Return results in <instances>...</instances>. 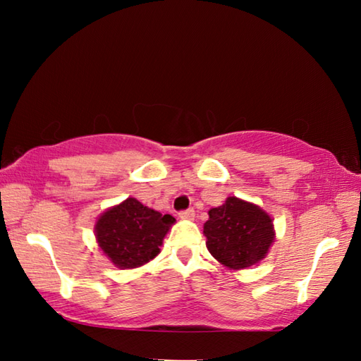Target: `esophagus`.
<instances>
[{"instance_id": "34e87169", "label": "esophagus", "mask_w": 361, "mask_h": 361, "mask_svg": "<svg viewBox=\"0 0 361 361\" xmlns=\"http://www.w3.org/2000/svg\"><path fill=\"white\" fill-rule=\"evenodd\" d=\"M180 218L181 219H194V209H186V210H181L180 213Z\"/></svg>"}]
</instances>
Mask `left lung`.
<instances>
[{
  "label": "left lung",
  "instance_id": "1",
  "mask_svg": "<svg viewBox=\"0 0 361 361\" xmlns=\"http://www.w3.org/2000/svg\"><path fill=\"white\" fill-rule=\"evenodd\" d=\"M204 234L213 258L231 269H245L269 252L274 224L258 205L228 197L223 205L209 212Z\"/></svg>",
  "mask_w": 361,
  "mask_h": 361
}]
</instances>
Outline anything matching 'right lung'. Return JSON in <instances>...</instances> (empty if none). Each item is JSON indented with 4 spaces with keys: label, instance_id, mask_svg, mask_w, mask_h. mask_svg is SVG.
I'll use <instances>...</instances> for the list:
<instances>
[{
    "label": "right lung",
    "instance_id": "1",
    "mask_svg": "<svg viewBox=\"0 0 361 361\" xmlns=\"http://www.w3.org/2000/svg\"><path fill=\"white\" fill-rule=\"evenodd\" d=\"M173 223L172 215H162L129 197L103 213L95 224V235L113 264L132 269L159 255V247Z\"/></svg>",
    "mask_w": 361,
    "mask_h": 361
}]
</instances>
